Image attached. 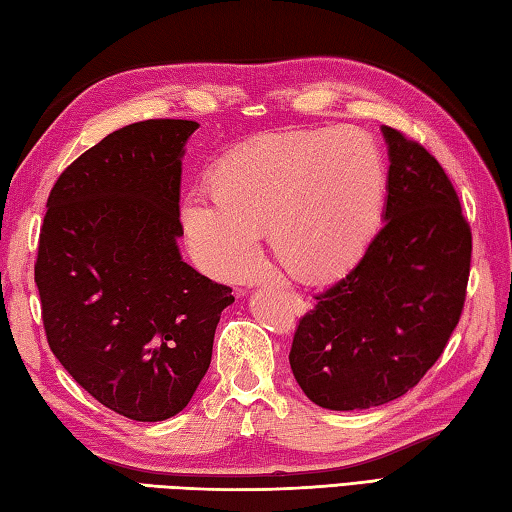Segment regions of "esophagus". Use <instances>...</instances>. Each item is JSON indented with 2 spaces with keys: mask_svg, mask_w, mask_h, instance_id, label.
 Segmentation results:
<instances>
[{
  "mask_svg": "<svg viewBox=\"0 0 512 512\" xmlns=\"http://www.w3.org/2000/svg\"><path fill=\"white\" fill-rule=\"evenodd\" d=\"M283 296L287 298L289 303H292V307L296 312H305V307H307V303L303 301V296H298V294H294V292H283Z\"/></svg>",
  "mask_w": 512,
  "mask_h": 512,
  "instance_id": "34e87169",
  "label": "esophagus"
}]
</instances>
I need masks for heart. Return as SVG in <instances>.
<instances>
[{
  "label": "heart",
  "instance_id": "1",
  "mask_svg": "<svg viewBox=\"0 0 512 512\" xmlns=\"http://www.w3.org/2000/svg\"><path fill=\"white\" fill-rule=\"evenodd\" d=\"M383 202V160L363 131L285 133L220 162L216 189L194 187L182 200V227L198 263L223 278L256 272L269 227L281 263L314 281L359 260Z\"/></svg>",
  "mask_w": 512,
  "mask_h": 512
}]
</instances>
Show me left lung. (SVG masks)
I'll use <instances>...</instances> for the list:
<instances>
[{
	"mask_svg": "<svg viewBox=\"0 0 512 512\" xmlns=\"http://www.w3.org/2000/svg\"><path fill=\"white\" fill-rule=\"evenodd\" d=\"M383 227L359 263L325 292L294 332L289 365L307 399L365 410L414 388L459 323L472 234L437 158L392 127Z\"/></svg>",
	"mask_w": 512,
	"mask_h": 512,
	"instance_id": "8db88e82",
	"label": "left lung"
}]
</instances>
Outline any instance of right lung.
Instances as JSON below:
<instances>
[{"label": "right lung", "mask_w": 512, "mask_h": 512, "mask_svg": "<svg viewBox=\"0 0 512 512\" xmlns=\"http://www.w3.org/2000/svg\"><path fill=\"white\" fill-rule=\"evenodd\" d=\"M198 122L144 120L84 151L51 189L37 247L46 341L102 406L165 421L194 397L234 303L180 256V173Z\"/></svg>", "instance_id": "add662e5"}]
</instances>
